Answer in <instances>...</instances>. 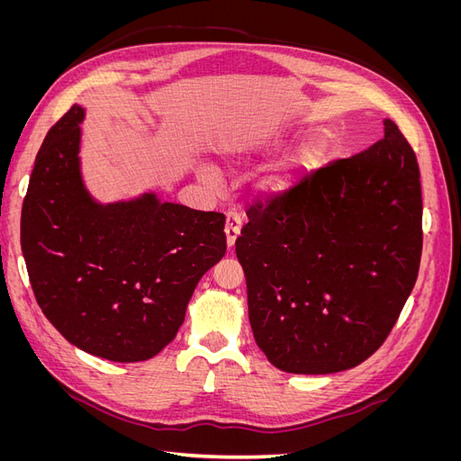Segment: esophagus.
Returning a JSON list of instances; mask_svg holds the SVG:
<instances>
[{
	"label": "esophagus",
	"instance_id": "34e87169",
	"mask_svg": "<svg viewBox=\"0 0 461 461\" xmlns=\"http://www.w3.org/2000/svg\"><path fill=\"white\" fill-rule=\"evenodd\" d=\"M242 229V217L239 213H227V225H225V234H227V244L232 248L236 239H239Z\"/></svg>",
	"mask_w": 461,
	"mask_h": 461
}]
</instances>
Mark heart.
Returning <instances> with one entry per match:
<instances>
[{"label": "heart", "mask_w": 461, "mask_h": 461, "mask_svg": "<svg viewBox=\"0 0 461 461\" xmlns=\"http://www.w3.org/2000/svg\"><path fill=\"white\" fill-rule=\"evenodd\" d=\"M283 142V136L278 134H269L263 136L259 140V146H278ZM325 144L317 140V138H312V140H305L302 146H298L290 156L278 163L273 173L265 178V188H269L273 192H285L288 188H292L294 185H298L302 176L305 173H310L313 167H317L321 163V159L325 158ZM202 176L205 180H212V175H209L207 169H202Z\"/></svg>", "instance_id": "b5f03b06"}]
</instances>
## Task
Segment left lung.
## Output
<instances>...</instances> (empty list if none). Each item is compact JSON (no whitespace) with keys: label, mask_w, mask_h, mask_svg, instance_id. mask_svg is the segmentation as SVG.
<instances>
[{"label":"left lung","mask_w":461,"mask_h":461,"mask_svg":"<svg viewBox=\"0 0 461 461\" xmlns=\"http://www.w3.org/2000/svg\"><path fill=\"white\" fill-rule=\"evenodd\" d=\"M236 239L258 346L286 373L359 366L396 325L423 248L420 165L396 122L366 151L256 202Z\"/></svg>","instance_id":"1"}]
</instances>
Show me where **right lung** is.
<instances>
[{
  "label": "right lung",
  "mask_w": 461,
  "mask_h": 461,
  "mask_svg": "<svg viewBox=\"0 0 461 461\" xmlns=\"http://www.w3.org/2000/svg\"><path fill=\"white\" fill-rule=\"evenodd\" d=\"M85 109L41 144L21 213V248L40 310L80 350L144 361L169 344L198 281L227 252L225 215L144 194L95 203L82 185Z\"/></svg>",
  "instance_id": "right-lung-1"
}]
</instances>
